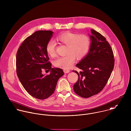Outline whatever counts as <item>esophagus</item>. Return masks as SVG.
Listing matches in <instances>:
<instances>
[{
    "label": "esophagus",
    "mask_w": 131,
    "mask_h": 131,
    "mask_svg": "<svg viewBox=\"0 0 131 131\" xmlns=\"http://www.w3.org/2000/svg\"><path fill=\"white\" fill-rule=\"evenodd\" d=\"M63 72H64V73L67 74V73H69L70 72V71L69 70H63Z\"/></svg>",
    "instance_id": "esophagus-1"
}]
</instances>
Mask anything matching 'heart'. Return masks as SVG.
<instances>
[{"label": "heart", "instance_id": "1", "mask_svg": "<svg viewBox=\"0 0 131 131\" xmlns=\"http://www.w3.org/2000/svg\"><path fill=\"white\" fill-rule=\"evenodd\" d=\"M56 40L60 43L67 46L65 52L66 55L57 58L54 62L55 67L63 69L71 68L76 58L78 59L83 58L88 52L90 45V39L86 35H79L70 32L61 34L56 38ZM55 43L53 41H49L46 47L47 53L51 57L55 56Z\"/></svg>", "mask_w": 131, "mask_h": 131}]
</instances>
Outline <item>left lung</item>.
<instances>
[{
	"label": "left lung",
	"mask_w": 131,
	"mask_h": 131,
	"mask_svg": "<svg viewBox=\"0 0 131 131\" xmlns=\"http://www.w3.org/2000/svg\"><path fill=\"white\" fill-rule=\"evenodd\" d=\"M90 33L88 35L91 43L88 53L76 64L81 71H73L78 75L74 90L84 98L97 94L103 89L114 64L112 50L105 37L93 29Z\"/></svg>",
	"instance_id": "1"
}]
</instances>
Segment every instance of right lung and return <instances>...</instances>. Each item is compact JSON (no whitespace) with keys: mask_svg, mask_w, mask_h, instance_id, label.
Listing matches in <instances>:
<instances>
[{"mask_svg":"<svg viewBox=\"0 0 131 131\" xmlns=\"http://www.w3.org/2000/svg\"><path fill=\"white\" fill-rule=\"evenodd\" d=\"M50 30H39L27 38L20 46L16 56L17 74L25 89L33 97L44 100L55 91L58 79L63 75L62 69L52 68L46 50L53 36ZM43 69L50 71L43 75Z\"/></svg>","mask_w":131,"mask_h":131,"instance_id":"1","label":"right lung"}]
</instances>
